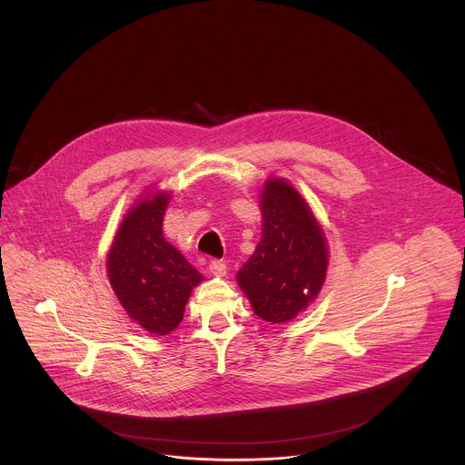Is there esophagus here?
<instances>
[{
    "label": "esophagus",
    "mask_w": 465,
    "mask_h": 465,
    "mask_svg": "<svg viewBox=\"0 0 465 465\" xmlns=\"http://www.w3.org/2000/svg\"><path fill=\"white\" fill-rule=\"evenodd\" d=\"M209 272H211V275H214V277H223L225 273H227V266L223 262H211L209 263Z\"/></svg>",
    "instance_id": "1"
}]
</instances>
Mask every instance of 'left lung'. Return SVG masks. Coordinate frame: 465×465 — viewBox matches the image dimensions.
Instances as JSON below:
<instances>
[{
	"mask_svg": "<svg viewBox=\"0 0 465 465\" xmlns=\"http://www.w3.org/2000/svg\"><path fill=\"white\" fill-rule=\"evenodd\" d=\"M260 207L262 240L238 270L236 281L260 319L284 324L322 290L330 263L328 242L312 207L288 181L270 177Z\"/></svg>",
	"mask_w": 465,
	"mask_h": 465,
	"instance_id": "obj_1",
	"label": "left lung"
}]
</instances>
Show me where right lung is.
Returning a JSON list of instances; mask_svg holds the SVG:
<instances>
[{
	"instance_id": "add662e5",
	"label": "right lung",
	"mask_w": 465,
	"mask_h": 465,
	"mask_svg": "<svg viewBox=\"0 0 465 465\" xmlns=\"http://www.w3.org/2000/svg\"><path fill=\"white\" fill-rule=\"evenodd\" d=\"M170 199L166 192H150L135 200L107 254V275L120 304L133 322L155 336L181 324L192 290L203 281L163 234Z\"/></svg>"
}]
</instances>
